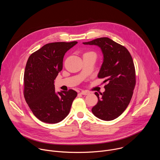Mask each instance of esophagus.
<instances>
[{"label":"esophagus","mask_w":160,"mask_h":160,"mask_svg":"<svg viewBox=\"0 0 160 160\" xmlns=\"http://www.w3.org/2000/svg\"><path fill=\"white\" fill-rule=\"evenodd\" d=\"M80 94H81L82 95H85V96H86V95H88V94H89V92H87V91H85V90H82V92H80Z\"/></svg>","instance_id":"34e87169"}]
</instances>
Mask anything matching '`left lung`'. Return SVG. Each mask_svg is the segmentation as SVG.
Masks as SVG:
<instances>
[{
  "label": "left lung",
  "mask_w": 160,
  "mask_h": 160,
  "mask_svg": "<svg viewBox=\"0 0 160 160\" xmlns=\"http://www.w3.org/2000/svg\"><path fill=\"white\" fill-rule=\"evenodd\" d=\"M84 45L98 46L103 54V62L98 73L104 78L105 91L95 92L98 102L92 112L98 118L111 121L118 118L127 108L133 95L135 85V71L132 58L123 45L108 37L83 42Z\"/></svg>",
  "instance_id": "1"
}]
</instances>
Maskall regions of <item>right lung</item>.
Listing matches in <instances>:
<instances>
[{
  "instance_id": "obj_1",
  "label": "right lung",
  "mask_w": 160,
  "mask_h": 160,
  "mask_svg": "<svg viewBox=\"0 0 160 160\" xmlns=\"http://www.w3.org/2000/svg\"><path fill=\"white\" fill-rule=\"evenodd\" d=\"M78 42L44 45L29 57L24 73V96L33 115L40 121L57 123L70 112L77 92L55 91L54 80L62 69L65 53Z\"/></svg>"
}]
</instances>
